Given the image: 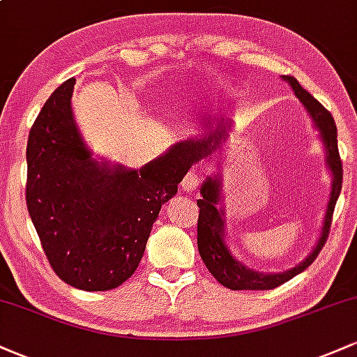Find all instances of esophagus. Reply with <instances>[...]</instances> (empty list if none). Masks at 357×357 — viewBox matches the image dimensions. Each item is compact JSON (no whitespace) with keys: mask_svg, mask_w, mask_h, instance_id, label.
I'll list each match as a JSON object with an SVG mask.
<instances>
[{"mask_svg":"<svg viewBox=\"0 0 357 357\" xmlns=\"http://www.w3.org/2000/svg\"><path fill=\"white\" fill-rule=\"evenodd\" d=\"M198 184H199V174L196 173V171H190V173L184 176L181 186L186 192H192L196 188H198Z\"/></svg>","mask_w":357,"mask_h":357,"instance_id":"34e87169","label":"esophagus"}]
</instances>
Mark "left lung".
Wrapping results in <instances>:
<instances>
[{
  "label": "left lung",
  "instance_id": "left-lung-1",
  "mask_svg": "<svg viewBox=\"0 0 357 357\" xmlns=\"http://www.w3.org/2000/svg\"><path fill=\"white\" fill-rule=\"evenodd\" d=\"M282 79L290 85L297 99L302 102L319 132V141L322 142L324 154H326V167L333 179L329 203H327L326 215H324L322 230L317 243L301 264L284 270V272H258L240 261L228 247L227 235H225L227 223H225L223 195H221V176H206L202 184V190H199L202 199H198V250L211 275L221 285L231 290H270L304 272L317 258L319 252L326 243L335 202H337L342 188V165L337 151V129H335L333 116L294 77L282 75ZM203 127V136L188 137L171 146L174 154H178L186 165L192 166L195 162H199L202 159L211 155L221 146V142H225V139L228 137V130L231 129L230 122H227L225 119H210L204 122Z\"/></svg>",
  "mask_w": 357,
  "mask_h": 357
}]
</instances>
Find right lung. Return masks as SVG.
Returning a JSON list of instances; mask_svg holds the SVG:
<instances>
[{"mask_svg":"<svg viewBox=\"0 0 357 357\" xmlns=\"http://www.w3.org/2000/svg\"><path fill=\"white\" fill-rule=\"evenodd\" d=\"M75 79L45 102L28 136L26 206L53 272L87 292L136 272L161 206L191 165L167 149L141 169L96 159L72 112Z\"/></svg>","mask_w":357,"mask_h":357,"instance_id":"1","label":"right lung"}]
</instances>
